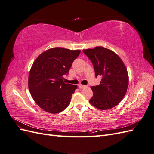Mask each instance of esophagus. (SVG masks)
I'll return each instance as SVG.
<instances>
[{
    "instance_id": "obj_1",
    "label": "esophagus",
    "mask_w": 154,
    "mask_h": 154,
    "mask_svg": "<svg viewBox=\"0 0 154 154\" xmlns=\"http://www.w3.org/2000/svg\"><path fill=\"white\" fill-rule=\"evenodd\" d=\"M87 86H85V85H82V84H80V85H78V87L79 88H85V87H86Z\"/></svg>"
}]
</instances>
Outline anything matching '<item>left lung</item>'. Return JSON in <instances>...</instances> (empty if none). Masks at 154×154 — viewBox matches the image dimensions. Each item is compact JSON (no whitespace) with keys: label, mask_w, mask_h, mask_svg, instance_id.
I'll use <instances>...</instances> for the list:
<instances>
[{"label":"left lung","mask_w":154,"mask_h":154,"mask_svg":"<svg viewBox=\"0 0 154 154\" xmlns=\"http://www.w3.org/2000/svg\"><path fill=\"white\" fill-rule=\"evenodd\" d=\"M94 66L95 76L102 78L100 84L91 87L93 96L90 103L100 110H107L118 105L127 93L128 75L122 60L109 49L96 47L83 49Z\"/></svg>","instance_id":"1"}]
</instances>
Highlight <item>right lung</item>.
Returning <instances> with one entry per match:
<instances>
[{
	"mask_svg": "<svg viewBox=\"0 0 154 154\" xmlns=\"http://www.w3.org/2000/svg\"><path fill=\"white\" fill-rule=\"evenodd\" d=\"M80 50L54 48L40 54L32 63L28 87L35 103L51 114L61 112L70 104L78 86L65 83L63 76L69 73Z\"/></svg>",
	"mask_w": 154,
	"mask_h": 154,
	"instance_id": "obj_1",
	"label": "right lung"
}]
</instances>
